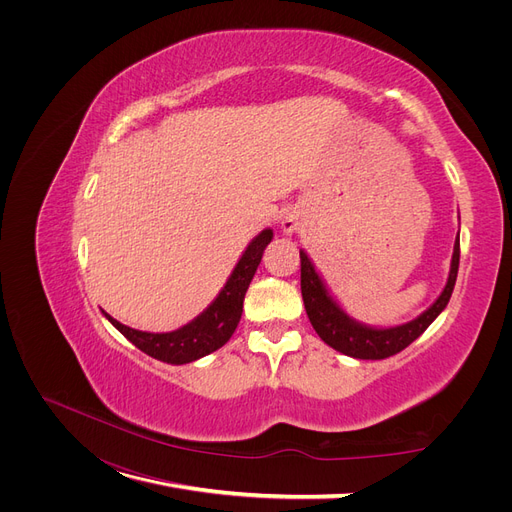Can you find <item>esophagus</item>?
I'll return each mask as SVG.
<instances>
[{
  "mask_svg": "<svg viewBox=\"0 0 512 512\" xmlns=\"http://www.w3.org/2000/svg\"><path fill=\"white\" fill-rule=\"evenodd\" d=\"M299 226H301L299 213H294V211H288V213L284 215V218H282V222H280V228H282V232H284V234L297 232V230H299Z\"/></svg>",
  "mask_w": 512,
  "mask_h": 512,
  "instance_id": "1",
  "label": "esophagus"
}]
</instances>
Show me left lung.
Masks as SVG:
<instances>
[{
    "instance_id": "8db88e82",
    "label": "left lung",
    "mask_w": 512,
    "mask_h": 512,
    "mask_svg": "<svg viewBox=\"0 0 512 512\" xmlns=\"http://www.w3.org/2000/svg\"><path fill=\"white\" fill-rule=\"evenodd\" d=\"M459 259H461V238H454V251L450 261V272L444 290L440 297L429 305L421 315L407 321V324L392 326V328H375L357 321L348 315L338 301L332 297L324 278L315 270L309 255L301 249V292L305 301V311L317 336L324 340L334 351L348 355L353 359H386L402 348H407L413 340H417L432 321L446 309L456 274H459Z\"/></svg>"
}]
</instances>
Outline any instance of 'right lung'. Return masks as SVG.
Wrapping results in <instances>:
<instances>
[{
	"mask_svg": "<svg viewBox=\"0 0 512 512\" xmlns=\"http://www.w3.org/2000/svg\"><path fill=\"white\" fill-rule=\"evenodd\" d=\"M272 238V228L261 230L249 242L247 249L242 251L224 288L218 292V297H215L207 305V309L199 313L193 321H188L186 326L174 332H141L120 324V321L114 319L110 313H101L126 340L141 348L145 355L170 365L193 363L213 351H218V348H222L234 334L242 315V301H245L247 288L261 263L263 251L270 245Z\"/></svg>",
	"mask_w": 512,
	"mask_h": 512,
	"instance_id": "1",
	"label": "right lung"
}]
</instances>
